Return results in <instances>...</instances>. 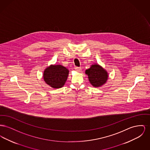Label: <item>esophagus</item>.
<instances>
[{"instance_id": "obj_1", "label": "esophagus", "mask_w": 150, "mask_h": 150, "mask_svg": "<svg viewBox=\"0 0 150 150\" xmlns=\"http://www.w3.org/2000/svg\"><path fill=\"white\" fill-rule=\"evenodd\" d=\"M75 70L77 72H81V67H76L75 68Z\"/></svg>"}]
</instances>
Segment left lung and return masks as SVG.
I'll list each match as a JSON object with an SVG mask.
<instances>
[{"instance_id":"1","label":"left lung","mask_w":150,"mask_h":150,"mask_svg":"<svg viewBox=\"0 0 150 150\" xmlns=\"http://www.w3.org/2000/svg\"><path fill=\"white\" fill-rule=\"evenodd\" d=\"M91 84L94 87H98L104 84L108 79V74L102 67L98 64H94L86 70Z\"/></svg>"}]
</instances>
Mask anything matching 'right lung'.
I'll return each mask as SVG.
<instances>
[{
  "label": "right lung",
  "mask_w": 150,
  "mask_h": 150,
  "mask_svg": "<svg viewBox=\"0 0 150 150\" xmlns=\"http://www.w3.org/2000/svg\"><path fill=\"white\" fill-rule=\"evenodd\" d=\"M69 70L62 65H51L44 72L45 83L54 88L63 86L67 79Z\"/></svg>",
  "instance_id": "obj_1"
}]
</instances>
